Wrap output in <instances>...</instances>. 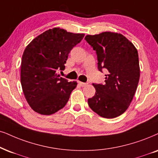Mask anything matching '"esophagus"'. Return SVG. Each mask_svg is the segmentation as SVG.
Masks as SVG:
<instances>
[{"label": "esophagus", "instance_id": "1", "mask_svg": "<svg viewBox=\"0 0 158 158\" xmlns=\"http://www.w3.org/2000/svg\"><path fill=\"white\" fill-rule=\"evenodd\" d=\"M79 84L80 85L81 87H85L87 85V83H85V82H82V81H79Z\"/></svg>", "mask_w": 158, "mask_h": 158}]
</instances>
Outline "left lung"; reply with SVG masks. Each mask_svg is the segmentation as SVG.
I'll return each mask as SVG.
<instances>
[{
    "label": "left lung",
    "instance_id": "obj_1",
    "mask_svg": "<svg viewBox=\"0 0 158 158\" xmlns=\"http://www.w3.org/2000/svg\"><path fill=\"white\" fill-rule=\"evenodd\" d=\"M85 40L96 51L99 71H108L104 85L93 84L95 93L88 105L101 117L114 118L127 110L136 91L140 77L138 51L127 38L114 32L87 35Z\"/></svg>",
    "mask_w": 158,
    "mask_h": 158
}]
</instances>
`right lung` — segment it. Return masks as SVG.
<instances>
[{
  "label": "right lung",
  "mask_w": 158,
  "mask_h": 158,
  "mask_svg": "<svg viewBox=\"0 0 158 158\" xmlns=\"http://www.w3.org/2000/svg\"><path fill=\"white\" fill-rule=\"evenodd\" d=\"M85 36L60 27L46 31L25 48L21 63V85L26 101L35 112L50 115L63 109L77 85L57 74L68 56Z\"/></svg>",
  "instance_id": "add662e5"
}]
</instances>
